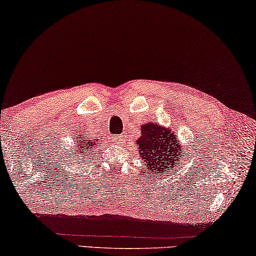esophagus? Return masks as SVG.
Instances as JSON below:
<instances>
[{
	"instance_id": "esophagus-1",
	"label": "esophagus",
	"mask_w": 256,
	"mask_h": 256,
	"mask_svg": "<svg viewBox=\"0 0 256 256\" xmlns=\"http://www.w3.org/2000/svg\"><path fill=\"white\" fill-rule=\"evenodd\" d=\"M116 140H118V142H119V143H124V136H122V135H119L118 137H116Z\"/></svg>"
}]
</instances>
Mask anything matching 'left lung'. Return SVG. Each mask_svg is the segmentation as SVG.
<instances>
[{
  "label": "left lung",
  "mask_w": 256,
  "mask_h": 256,
  "mask_svg": "<svg viewBox=\"0 0 256 256\" xmlns=\"http://www.w3.org/2000/svg\"><path fill=\"white\" fill-rule=\"evenodd\" d=\"M140 156L150 170L168 174L171 164L184 158L178 137L171 130L153 122L142 126V136L137 140ZM154 172V171H153Z\"/></svg>",
  "instance_id": "8db88e82"
}]
</instances>
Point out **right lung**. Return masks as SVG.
Here are the masks:
<instances>
[{
	"label": "right lung",
	"mask_w": 256,
	"mask_h": 256,
	"mask_svg": "<svg viewBox=\"0 0 256 256\" xmlns=\"http://www.w3.org/2000/svg\"><path fill=\"white\" fill-rule=\"evenodd\" d=\"M79 136V135H78ZM74 156H79V154H86L88 156L94 150V145L96 144V140H90L88 137H82V134L80 137H76L74 140Z\"/></svg>",
	"instance_id": "1"
}]
</instances>
